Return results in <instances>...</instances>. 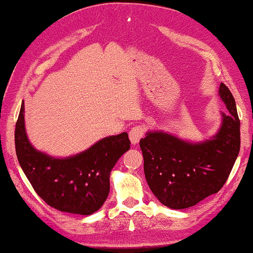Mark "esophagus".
Masks as SVG:
<instances>
[{"mask_svg": "<svg viewBox=\"0 0 253 253\" xmlns=\"http://www.w3.org/2000/svg\"><path fill=\"white\" fill-rule=\"evenodd\" d=\"M143 135H144V127L141 126H136L134 127H132L130 132H128V139H130L133 145L137 144Z\"/></svg>", "mask_w": 253, "mask_h": 253, "instance_id": "1", "label": "esophagus"}]
</instances>
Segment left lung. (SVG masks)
<instances>
[{"instance_id": "8db88e82", "label": "left lung", "mask_w": 253, "mask_h": 253, "mask_svg": "<svg viewBox=\"0 0 253 253\" xmlns=\"http://www.w3.org/2000/svg\"><path fill=\"white\" fill-rule=\"evenodd\" d=\"M218 94L228 112H220V126L212 136L190 142L155 130L140 141L146 182L166 207H193L218 193L233 168L240 151V120L230 90L220 84Z\"/></svg>"}]
</instances>
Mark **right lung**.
I'll return each mask as SVG.
<instances>
[{
	"mask_svg": "<svg viewBox=\"0 0 253 253\" xmlns=\"http://www.w3.org/2000/svg\"><path fill=\"white\" fill-rule=\"evenodd\" d=\"M24 101L15 127L18 163L38 196L60 211L91 215L106 202L110 173L130 150L127 133L103 137L78 154L55 157L35 149L28 140Z\"/></svg>",
	"mask_w": 253,
	"mask_h": 253,
	"instance_id": "add662e5",
	"label": "right lung"
}]
</instances>
